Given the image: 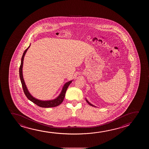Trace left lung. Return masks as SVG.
Returning <instances> with one entry per match:
<instances>
[{"label":"left lung","mask_w":149,"mask_h":149,"mask_svg":"<svg viewBox=\"0 0 149 149\" xmlns=\"http://www.w3.org/2000/svg\"><path fill=\"white\" fill-rule=\"evenodd\" d=\"M85 99H86V102H87V103H88V104H89L90 106H93V107H96V106H94V105H93L92 104H91V103L90 102H88V100H87L86 98H85Z\"/></svg>","instance_id":"8db88e82"}]
</instances>
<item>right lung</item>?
<instances>
[{"label": "right lung", "mask_w": 149, "mask_h": 149, "mask_svg": "<svg viewBox=\"0 0 149 149\" xmlns=\"http://www.w3.org/2000/svg\"><path fill=\"white\" fill-rule=\"evenodd\" d=\"M31 45L29 46V47L26 49L22 56V60H21V64L19 68V76L20 79L22 82V86L23 88L24 92L26 97L29 99L30 101L33 102V103L36 104L37 106L42 107V108H51V107H55L57 106H59L60 104L62 103L63 100V99L65 97V94L66 93L67 88L69 86V85L71 84L73 80H70L69 81L65 83L63 85L62 90L61 91L59 95H58L57 97L55 98V99H51V100H42L40 99H37L35 97H33L32 95L29 92L28 89L26 87V83L24 80V76H23V73H22V68H23V63H24V57L26 55V53L29 49V48L30 47Z\"/></svg>", "instance_id": "obj_1"}]
</instances>
